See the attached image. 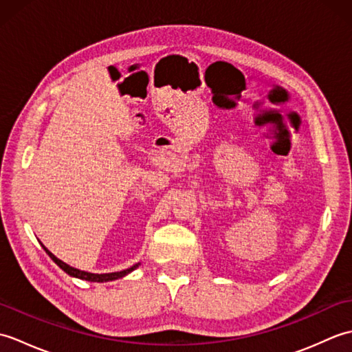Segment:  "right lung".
I'll list each match as a JSON object with an SVG mask.
<instances>
[{
	"mask_svg": "<svg viewBox=\"0 0 352 352\" xmlns=\"http://www.w3.org/2000/svg\"><path fill=\"white\" fill-rule=\"evenodd\" d=\"M42 246H43V245H42ZM43 250L47 251V254H48V256L52 258V261H54V263H56L57 266H60V269H63V271H65L66 274L71 275V276H76V278H80V280H86V281H95V283L113 281V280H118V278H122V276H125L126 274L133 272L134 269L139 267V265H140V263H136V265L131 266V267H129V269H124V271H121V272H110V274H92V272L80 271V269H76V267H72V266H69V265H66L65 261H62L60 258H57V257L54 256V254L50 252L47 248H45V246H43Z\"/></svg>",
	"mask_w": 352,
	"mask_h": 352,
	"instance_id": "right-lung-1",
	"label": "right lung"
}]
</instances>
